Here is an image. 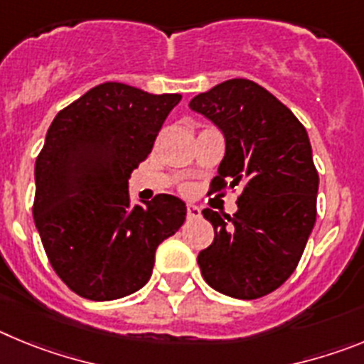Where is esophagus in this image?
<instances>
[{
	"instance_id": "1",
	"label": "esophagus",
	"mask_w": 364,
	"mask_h": 364,
	"mask_svg": "<svg viewBox=\"0 0 364 364\" xmlns=\"http://www.w3.org/2000/svg\"><path fill=\"white\" fill-rule=\"evenodd\" d=\"M186 213H188V218H197V217H200V208L195 204H188V208H186Z\"/></svg>"
}]
</instances>
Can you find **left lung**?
<instances>
[{
  "label": "left lung",
  "instance_id": "8db88e82",
  "mask_svg": "<svg viewBox=\"0 0 364 364\" xmlns=\"http://www.w3.org/2000/svg\"><path fill=\"white\" fill-rule=\"evenodd\" d=\"M189 107L226 138L211 191L242 188L233 217L202 211L215 230L198 253L202 277L230 297H264L295 272L314 230L319 173L310 138L294 112L252 80L218 83Z\"/></svg>",
  "mask_w": 364,
  "mask_h": 364
}]
</instances>
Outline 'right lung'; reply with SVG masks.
<instances>
[{
	"mask_svg": "<svg viewBox=\"0 0 364 364\" xmlns=\"http://www.w3.org/2000/svg\"><path fill=\"white\" fill-rule=\"evenodd\" d=\"M180 100L107 82L50 124L34 167L32 215L50 266L80 297L112 301L140 290L159 244L184 224L180 198L160 193L131 208L127 186Z\"/></svg>",
	"mask_w": 364,
	"mask_h": 364,
	"instance_id": "add662e5",
	"label": "right lung"
}]
</instances>
